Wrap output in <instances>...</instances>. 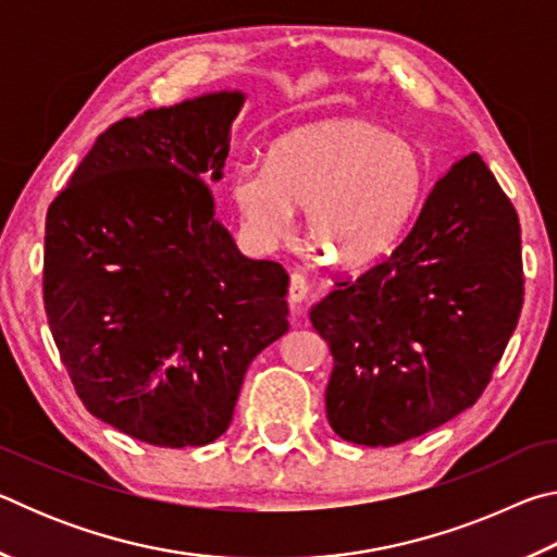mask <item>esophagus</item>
<instances>
[{
  "label": "esophagus",
  "instance_id": "obj_1",
  "mask_svg": "<svg viewBox=\"0 0 557 557\" xmlns=\"http://www.w3.org/2000/svg\"><path fill=\"white\" fill-rule=\"evenodd\" d=\"M307 295H309V285H307V280L301 277V275H292L289 277V289H287V297H289V301L292 305H301V301L307 299Z\"/></svg>",
  "mask_w": 557,
  "mask_h": 557
}]
</instances>
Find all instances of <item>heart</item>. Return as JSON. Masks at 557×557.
Segmentation results:
<instances>
[{"label": "heart", "instance_id": "1", "mask_svg": "<svg viewBox=\"0 0 557 557\" xmlns=\"http://www.w3.org/2000/svg\"><path fill=\"white\" fill-rule=\"evenodd\" d=\"M422 188L425 159L410 139L363 117H332L275 139L265 166H240L231 199L256 248L280 245L305 209L307 231L354 265L398 238Z\"/></svg>", "mask_w": 557, "mask_h": 557}]
</instances>
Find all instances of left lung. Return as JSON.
<instances>
[{"label": "left lung", "instance_id": "8db88e82", "mask_svg": "<svg viewBox=\"0 0 557 557\" xmlns=\"http://www.w3.org/2000/svg\"><path fill=\"white\" fill-rule=\"evenodd\" d=\"M523 307L513 203L469 154L449 169L388 258L309 309L334 369L326 418L354 445L391 447L471 408Z\"/></svg>", "mask_w": 557, "mask_h": 557}]
</instances>
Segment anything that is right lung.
Here are the masks:
<instances>
[{
	"mask_svg": "<svg viewBox=\"0 0 557 557\" xmlns=\"http://www.w3.org/2000/svg\"><path fill=\"white\" fill-rule=\"evenodd\" d=\"M243 90L110 125L46 215L44 305L86 408L157 447L228 430L245 371L287 332L289 277L215 219Z\"/></svg>",
	"mask_w": 557,
	"mask_h": 557,
	"instance_id": "add662e5",
	"label": "right lung"
}]
</instances>
